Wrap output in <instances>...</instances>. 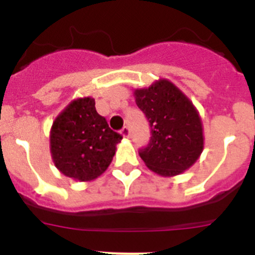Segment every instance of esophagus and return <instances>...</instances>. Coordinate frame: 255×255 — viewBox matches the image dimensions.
I'll return each instance as SVG.
<instances>
[{
    "label": "esophagus",
    "mask_w": 255,
    "mask_h": 255,
    "mask_svg": "<svg viewBox=\"0 0 255 255\" xmlns=\"http://www.w3.org/2000/svg\"><path fill=\"white\" fill-rule=\"evenodd\" d=\"M121 135H123L124 138H128L130 135V129L128 128V126H124L123 129H121Z\"/></svg>",
    "instance_id": "34e87169"
}]
</instances>
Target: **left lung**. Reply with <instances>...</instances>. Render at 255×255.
<instances>
[{
	"instance_id": "left-lung-1",
	"label": "left lung",
	"mask_w": 255,
	"mask_h": 255,
	"mask_svg": "<svg viewBox=\"0 0 255 255\" xmlns=\"http://www.w3.org/2000/svg\"><path fill=\"white\" fill-rule=\"evenodd\" d=\"M134 96L150 126L149 143L139 149L147 167L161 176L190 168L204 147L202 120L191 101L167 79L135 89Z\"/></svg>"
}]
</instances>
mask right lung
Segmentation results:
<instances>
[{
  "label": "right lung",
  "instance_id": "obj_1",
  "mask_svg": "<svg viewBox=\"0 0 255 255\" xmlns=\"http://www.w3.org/2000/svg\"><path fill=\"white\" fill-rule=\"evenodd\" d=\"M121 139L97 112L93 98H78L53 121L49 135L52 159L65 176L91 181L107 170Z\"/></svg>",
  "mask_w": 255,
  "mask_h": 255
}]
</instances>
